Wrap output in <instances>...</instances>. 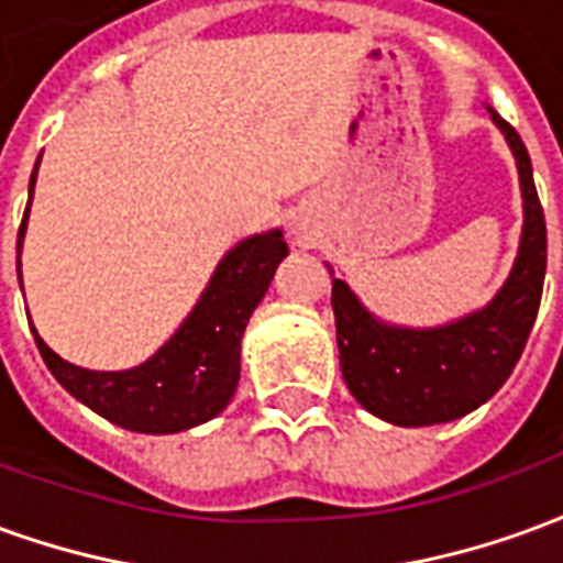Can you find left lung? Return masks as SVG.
<instances>
[{
    "label": "left lung",
    "mask_w": 563,
    "mask_h": 563,
    "mask_svg": "<svg viewBox=\"0 0 563 563\" xmlns=\"http://www.w3.org/2000/svg\"><path fill=\"white\" fill-rule=\"evenodd\" d=\"M488 114L516 156L525 208L519 256L488 305L434 329L391 325L374 317L329 265L346 389L367 413L401 428L452 422L488 401L512 374L540 310L545 217L533 186L531 156L504 117L492 108Z\"/></svg>",
    "instance_id": "obj_1"
}]
</instances>
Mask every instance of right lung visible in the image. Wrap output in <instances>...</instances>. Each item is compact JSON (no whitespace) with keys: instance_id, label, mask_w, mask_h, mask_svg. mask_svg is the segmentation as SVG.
Returning <instances> with one entry per match:
<instances>
[{"instance_id":"right-lung-1","label":"right lung","mask_w":563,"mask_h":563,"mask_svg":"<svg viewBox=\"0 0 563 563\" xmlns=\"http://www.w3.org/2000/svg\"><path fill=\"white\" fill-rule=\"evenodd\" d=\"M38 162L30 177V205ZM30 205L18 232V277ZM286 256L289 246L283 241L280 229L250 234L241 244H234L220 258L180 329L139 367L87 371L71 365L32 329L35 346L56 383L108 422L139 434H177L196 428L220 416L225 404L232 401L241 379V338L246 322L265 298L274 271Z\"/></svg>"}]
</instances>
